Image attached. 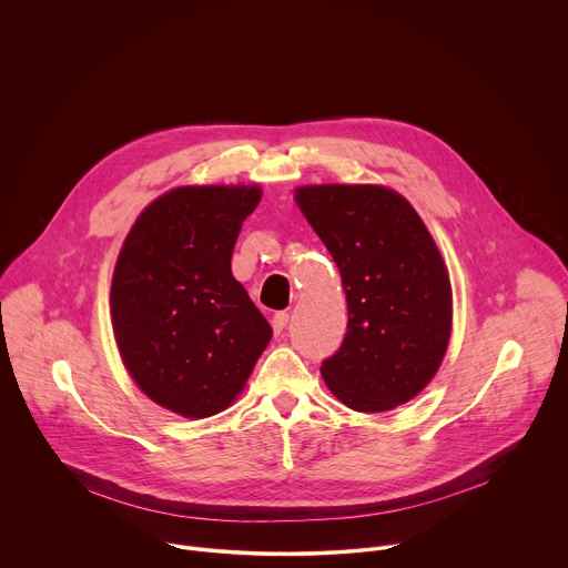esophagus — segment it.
<instances>
[{
	"mask_svg": "<svg viewBox=\"0 0 568 568\" xmlns=\"http://www.w3.org/2000/svg\"><path fill=\"white\" fill-rule=\"evenodd\" d=\"M287 321H290V314L287 312H276L272 316V328L276 335H281L285 328H287Z\"/></svg>",
	"mask_w": 568,
	"mask_h": 568,
	"instance_id": "esophagus-1",
	"label": "esophagus"
}]
</instances>
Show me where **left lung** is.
Returning <instances> with one entry per match:
<instances>
[{"label": "left lung", "instance_id": "1", "mask_svg": "<svg viewBox=\"0 0 568 568\" xmlns=\"http://www.w3.org/2000/svg\"><path fill=\"white\" fill-rule=\"evenodd\" d=\"M294 202L335 258L348 303L342 348L321 364L359 414L390 412L438 373L452 337V283L427 224L382 184H307Z\"/></svg>", "mask_w": 568, "mask_h": 568}]
</instances>
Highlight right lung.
I'll return each mask as SVG.
<instances>
[{
    "label": "right lung",
    "instance_id": "1",
    "mask_svg": "<svg viewBox=\"0 0 568 568\" xmlns=\"http://www.w3.org/2000/svg\"><path fill=\"white\" fill-rule=\"evenodd\" d=\"M258 184L178 186L152 200L119 252L110 316L119 355L154 404L202 420L229 409L272 339L231 274Z\"/></svg>",
    "mask_w": 568,
    "mask_h": 568
}]
</instances>
